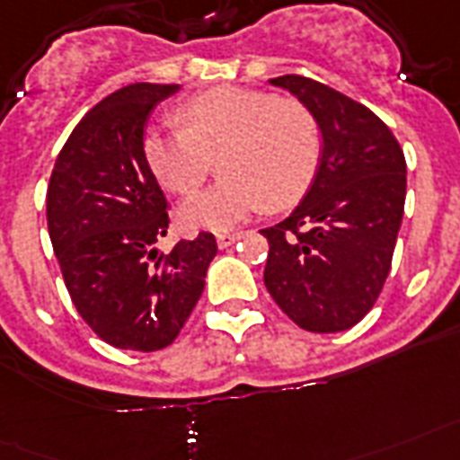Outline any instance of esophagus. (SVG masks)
<instances>
[{"label": "esophagus", "instance_id": "1", "mask_svg": "<svg viewBox=\"0 0 460 460\" xmlns=\"http://www.w3.org/2000/svg\"><path fill=\"white\" fill-rule=\"evenodd\" d=\"M237 240H240V234H227V233L216 234V242H218L220 249L230 247V244H234V242H237Z\"/></svg>", "mask_w": 460, "mask_h": 460}]
</instances>
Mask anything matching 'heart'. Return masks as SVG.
<instances>
[{
    "label": "heart",
    "mask_w": 460,
    "mask_h": 460,
    "mask_svg": "<svg viewBox=\"0 0 460 460\" xmlns=\"http://www.w3.org/2000/svg\"><path fill=\"white\" fill-rule=\"evenodd\" d=\"M181 129H151L148 167L167 191L190 197L213 172L211 190L181 204L187 227L227 230L259 208L286 211L312 187L322 163V129L312 110L244 85H218L174 108Z\"/></svg>",
    "instance_id": "heart-1"
}]
</instances>
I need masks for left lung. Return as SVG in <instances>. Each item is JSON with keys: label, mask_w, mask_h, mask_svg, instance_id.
Segmentation results:
<instances>
[{"label": "left lung", "mask_w": 460, "mask_h": 460, "mask_svg": "<svg viewBox=\"0 0 460 460\" xmlns=\"http://www.w3.org/2000/svg\"><path fill=\"white\" fill-rule=\"evenodd\" d=\"M305 102L322 129V163L286 220L263 227V283L300 329L336 333L375 307L391 270L405 206V158L365 105L314 78H270Z\"/></svg>", "instance_id": "8db88e82"}]
</instances>
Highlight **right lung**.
Returning a JSON list of instances; mask_svg holds the SVG:
<instances>
[{"mask_svg":"<svg viewBox=\"0 0 460 460\" xmlns=\"http://www.w3.org/2000/svg\"><path fill=\"white\" fill-rule=\"evenodd\" d=\"M180 85L131 84L71 131L48 184V230L64 286L105 343L153 352L180 336L218 252L211 233L170 252L167 199L144 153V127Z\"/></svg>","mask_w":460,"mask_h":460,"instance_id":"obj_1","label":"right lung"}]
</instances>
